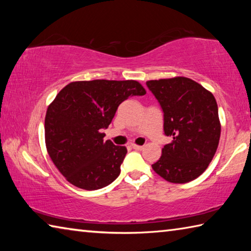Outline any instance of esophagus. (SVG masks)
I'll return each instance as SVG.
<instances>
[{"instance_id":"34e87169","label":"esophagus","mask_w":251,"mask_h":251,"mask_svg":"<svg viewBox=\"0 0 251 251\" xmlns=\"http://www.w3.org/2000/svg\"><path fill=\"white\" fill-rule=\"evenodd\" d=\"M131 147H133L134 150H136V151H142L143 148H144V146H141V145H136V144H131Z\"/></svg>"}]
</instances>
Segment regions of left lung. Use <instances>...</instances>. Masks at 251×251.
Here are the masks:
<instances>
[{"label": "left lung", "instance_id": "1", "mask_svg": "<svg viewBox=\"0 0 251 251\" xmlns=\"http://www.w3.org/2000/svg\"><path fill=\"white\" fill-rule=\"evenodd\" d=\"M146 85L163 108L165 135L173 137L152 169L175 184L196 179L207 169L219 144L217 101L201 84L182 76L147 80Z\"/></svg>", "mask_w": 251, "mask_h": 251}]
</instances>
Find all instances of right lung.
Returning a JSON list of instances; mask_svg holds the SVG:
<instances>
[{"mask_svg":"<svg viewBox=\"0 0 251 251\" xmlns=\"http://www.w3.org/2000/svg\"><path fill=\"white\" fill-rule=\"evenodd\" d=\"M145 94L133 79L78 80L59 91L46 110L45 144L67 181L95 190L116 179L127 150L104 142L101 129L107 128L122 101Z\"/></svg>","mask_w":251,"mask_h":251,"instance_id":"obj_1","label":"right lung"}]
</instances>
